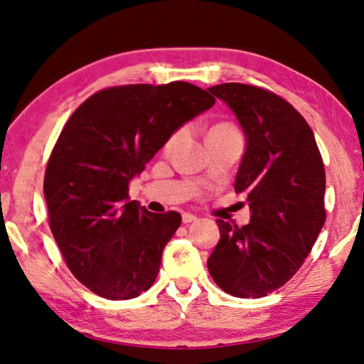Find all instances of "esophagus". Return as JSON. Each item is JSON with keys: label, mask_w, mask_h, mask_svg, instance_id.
Wrapping results in <instances>:
<instances>
[{"label": "esophagus", "mask_w": 364, "mask_h": 364, "mask_svg": "<svg viewBox=\"0 0 364 364\" xmlns=\"http://www.w3.org/2000/svg\"><path fill=\"white\" fill-rule=\"evenodd\" d=\"M196 220H198V217L193 215V213H188V212L183 213V223H193Z\"/></svg>", "instance_id": "obj_1"}]
</instances>
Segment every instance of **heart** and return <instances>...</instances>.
<instances>
[{"label": "heart", "mask_w": 364, "mask_h": 364, "mask_svg": "<svg viewBox=\"0 0 364 364\" xmlns=\"http://www.w3.org/2000/svg\"><path fill=\"white\" fill-rule=\"evenodd\" d=\"M183 134H184V129H178V131L173 132V134L168 137V141L165 142V147H164L165 151L166 152L171 151V149L178 144V141L181 139ZM230 134H240V132L236 131L235 126H232L230 123H218L209 131V137H212V136H230Z\"/></svg>", "instance_id": "obj_1"}]
</instances>
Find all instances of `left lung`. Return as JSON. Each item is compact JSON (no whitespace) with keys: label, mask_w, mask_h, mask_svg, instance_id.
Masks as SVG:
<instances>
[{"label":"left lung","mask_w":364,"mask_h":364,"mask_svg":"<svg viewBox=\"0 0 364 364\" xmlns=\"http://www.w3.org/2000/svg\"><path fill=\"white\" fill-rule=\"evenodd\" d=\"M209 92L245 131L235 191L247 196L251 222L238 227L218 218L220 240L207 267L228 295L267 296L298 272L324 227V164L306 119L274 92L240 82Z\"/></svg>","instance_id":"left-lung-1"}]
</instances>
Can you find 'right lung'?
Returning <instances> with one entry per match:
<instances>
[{
    "instance_id": "obj_1",
    "label": "right lung",
    "mask_w": 364,
    "mask_h": 364,
    "mask_svg": "<svg viewBox=\"0 0 364 364\" xmlns=\"http://www.w3.org/2000/svg\"><path fill=\"white\" fill-rule=\"evenodd\" d=\"M213 103L209 92L183 80L117 85L95 92L66 121L43 193L66 265L95 295L131 299L157 279L181 215L129 200V181L173 132Z\"/></svg>"
}]
</instances>
